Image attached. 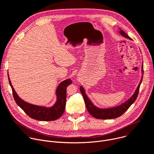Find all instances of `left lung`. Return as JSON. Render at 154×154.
<instances>
[{
    "mask_svg": "<svg viewBox=\"0 0 154 154\" xmlns=\"http://www.w3.org/2000/svg\"><path fill=\"white\" fill-rule=\"evenodd\" d=\"M119 33H120V34H121L123 37L128 39L131 40V38L127 35V34L121 29H120ZM142 68H143L142 72H143V66H142ZM142 80H143V78H141V80L139 84V86H138L137 89H136L133 96L131 97L130 98H129L123 104L114 108H107V109L98 108L93 105L91 101L89 99L86 93H85L84 90L82 86L80 87V91L84 98L85 104H86V106L88 111L93 117L99 119H111L117 118L119 116H122L134 103L136 98L138 97Z\"/></svg>",
    "mask_w": 154,
    "mask_h": 154,
    "instance_id": "8db88e82",
    "label": "left lung"
}]
</instances>
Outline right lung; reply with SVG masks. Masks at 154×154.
<instances>
[{
    "mask_svg": "<svg viewBox=\"0 0 154 154\" xmlns=\"http://www.w3.org/2000/svg\"><path fill=\"white\" fill-rule=\"evenodd\" d=\"M8 80L12 89L13 98L18 105L30 117L40 121H52L59 119L63 114L66 105V88L72 84L71 79H68L59 84L56 89L57 101L51 108L36 106L27 103L21 99L12 86L8 76Z\"/></svg>",
    "mask_w": 154,
    "mask_h": 154,
    "instance_id": "obj_1",
    "label": "right lung"
}]
</instances>
